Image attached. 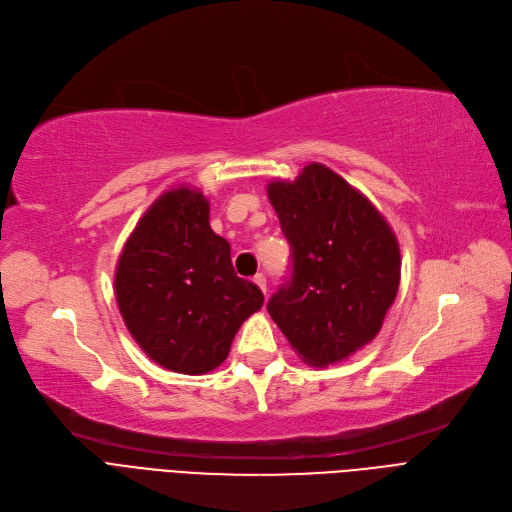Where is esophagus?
Instances as JSON below:
<instances>
[{
  "label": "esophagus",
  "instance_id": "obj_1",
  "mask_svg": "<svg viewBox=\"0 0 512 512\" xmlns=\"http://www.w3.org/2000/svg\"><path fill=\"white\" fill-rule=\"evenodd\" d=\"M253 282L261 288V293H263V295L268 293V282H265V276H263V274H257V276L253 278Z\"/></svg>",
  "mask_w": 512,
  "mask_h": 512
}]
</instances>
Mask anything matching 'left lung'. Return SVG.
<instances>
[{
	"label": "left lung",
	"instance_id": "obj_1",
	"mask_svg": "<svg viewBox=\"0 0 512 512\" xmlns=\"http://www.w3.org/2000/svg\"><path fill=\"white\" fill-rule=\"evenodd\" d=\"M268 196L293 251L270 316L309 366L347 360L379 335L395 301L397 238L360 190L320 163L295 182H270Z\"/></svg>",
	"mask_w": 512,
	"mask_h": 512
}]
</instances>
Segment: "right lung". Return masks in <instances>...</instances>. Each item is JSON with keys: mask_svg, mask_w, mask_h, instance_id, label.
Listing matches in <instances>:
<instances>
[{"mask_svg": "<svg viewBox=\"0 0 512 512\" xmlns=\"http://www.w3.org/2000/svg\"><path fill=\"white\" fill-rule=\"evenodd\" d=\"M115 293L148 358L182 374L217 368L263 305L259 286L236 276L230 242L211 230L209 201L186 186L161 194L138 221L117 263Z\"/></svg>", "mask_w": 512, "mask_h": 512, "instance_id": "right-lung-1", "label": "right lung"}]
</instances>
